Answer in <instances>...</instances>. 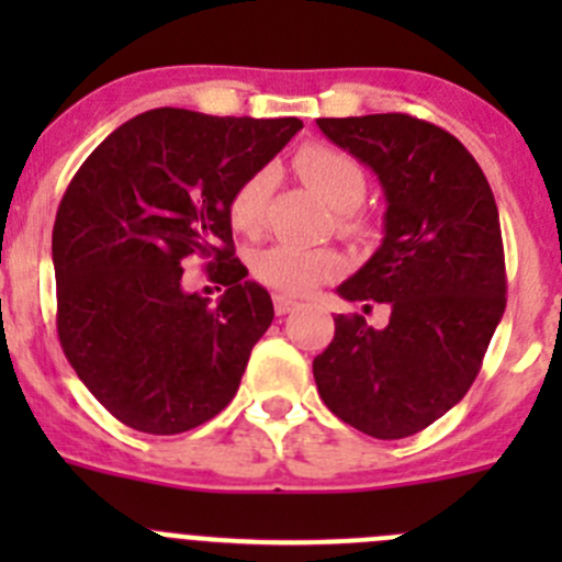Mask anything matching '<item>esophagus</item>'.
Segmentation results:
<instances>
[{
  "mask_svg": "<svg viewBox=\"0 0 562 562\" xmlns=\"http://www.w3.org/2000/svg\"><path fill=\"white\" fill-rule=\"evenodd\" d=\"M296 307H299V302H293V299L274 296V313L277 315H288V313H293Z\"/></svg>",
  "mask_w": 562,
  "mask_h": 562,
  "instance_id": "34e87169",
  "label": "esophagus"
}]
</instances>
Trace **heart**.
I'll return each instance as SVG.
<instances>
[{"mask_svg":"<svg viewBox=\"0 0 562 562\" xmlns=\"http://www.w3.org/2000/svg\"><path fill=\"white\" fill-rule=\"evenodd\" d=\"M296 171L307 181V187L334 212H353L367 195V176L364 168L345 155L342 149H334L326 144H307L296 151ZM271 181L274 173L271 168L249 173L234 198H231V223L241 234H258L263 225L266 201H269ZM348 228H356L353 220H345ZM345 258L331 247H302V245H271L260 249L252 258V274L263 285L274 291L288 293V296H304L315 291L321 282L334 280L342 274Z\"/></svg>","mask_w":562,"mask_h":562,"instance_id":"b5f03b06","label":"heart"}]
</instances>
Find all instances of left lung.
Wrapping results in <instances>:
<instances>
[{
	"mask_svg": "<svg viewBox=\"0 0 562 562\" xmlns=\"http://www.w3.org/2000/svg\"><path fill=\"white\" fill-rule=\"evenodd\" d=\"M317 127L386 198L381 247L337 293L391 310L386 328L334 317V339L313 361L317 394L359 432L400 440L468 394L506 313L497 203L473 155L435 124L370 113Z\"/></svg>",
	"mask_w": 562,
	"mask_h": 562,
	"instance_id": "8db88e82",
	"label": "left lung"
}]
</instances>
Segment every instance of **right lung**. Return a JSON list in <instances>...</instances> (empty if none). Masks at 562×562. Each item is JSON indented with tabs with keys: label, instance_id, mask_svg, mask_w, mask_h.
Returning <instances> with one entry per match:
<instances>
[{
	"label": "right lung",
	"instance_id": "add662e5",
	"mask_svg": "<svg viewBox=\"0 0 562 562\" xmlns=\"http://www.w3.org/2000/svg\"><path fill=\"white\" fill-rule=\"evenodd\" d=\"M299 130L296 116L155 108L113 130L72 176L50 239L56 328L83 386L127 427L187 432L239 391L274 304L234 258L228 206ZM190 254L226 285L217 305L180 288Z\"/></svg>",
	"mask_w": 562,
	"mask_h": 562
}]
</instances>
